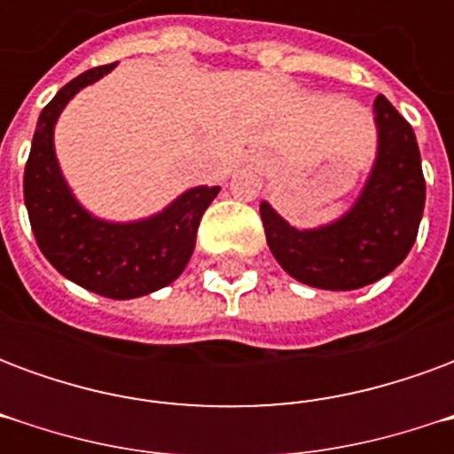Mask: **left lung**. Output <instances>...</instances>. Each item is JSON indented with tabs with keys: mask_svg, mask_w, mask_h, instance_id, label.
<instances>
[{
	"mask_svg": "<svg viewBox=\"0 0 454 454\" xmlns=\"http://www.w3.org/2000/svg\"><path fill=\"white\" fill-rule=\"evenodd\" d=\"M377 158L360 197L318 228L289 226L260 204L267 246L286 275L331 292L360 289L394 272L419 236L426 179L411 123L384 97L374 99Z\"/></svg>",
	"mask_w": 454,
	"mask_h": 454,
	"instance_id": "obj_1",
	"label": "left lung"
}]
</instances>
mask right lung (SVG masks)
Segmentation results:
<instances>
[{
  "instance_id": "obj_1",
  "label": "right lung",
  "mask_w": 454,
  "mask_h": 454,
  "mask_svg": "<svg viewBox=\"0 0 454 454\" xmlns=\"http://www.w3.org/2000/svg\"><path fill=\"white\" fill-rule=\"evenodd\" d=\"M116 63L92 67L48 102L35 126L24 172V201L45 260L74 285L106 299H136L175 282L197 243L199 221L221 187H192L138 221H106L74 199L55 158V123L74 94L109 74Z\"/></svg>"
}]
</instances>
